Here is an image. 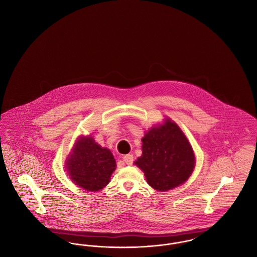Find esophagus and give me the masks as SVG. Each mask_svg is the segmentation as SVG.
<instances>
[{
    "instance_id": "34e87169",
    "label": "esophagus",
    "mask_w": 257,
    "mask_h": 257,
    "mask_svg": "<svg viewBox=\"0 0 257 257\" xmlns=\"http://www.w3.org/2000/svg\"><path fill=\"white\" fill-rule=\"evenodd\" d=\"M122 161L127 165H132L134 163V157L133 155H125L122 157Z\"/></svg>"
}]
</instances>
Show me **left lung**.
<instances>
[{
  "mask_svg": "<svg viewBox=\"0 0 257 257\" xmlns=\"http://www.w3.org/2000/svg\"><path fill=\"white\" fill-rule=\"evenodd\" d=\"M142 156L135 164L149 185L166 191L184 184L192 173L195 158L189 140L171 120L153 127L142 138Z\"/></svg>",
  "mask_w": 257,
  "mask_h": 257,
  "instance_id": "left-lung-1",
  "label": "left lung"
}]
</instances>
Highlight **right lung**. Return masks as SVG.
<instances>
[{
  "instance_id": "right-lung-1",
  "label": "right lung",
  "mask_w": 257,
  "mask_h": 257,
  "mask_svg": "<svg viewBox=\"0 0 257 257\" xmlns=\"http://www.w3.org/2000/svg\"><path fill=\"white\" fill-rule=\"evenodd\" d=\"M71 180L82 189L97 191L108 184L116 162L108 149L101 148L92 137H82L67 162Z\"/></svg>"
}]
</instances>
